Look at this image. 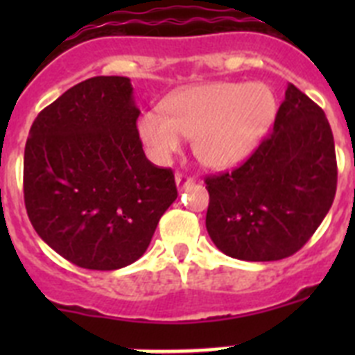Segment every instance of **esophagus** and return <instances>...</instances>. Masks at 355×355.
<instances>
[{
	"label": "esophagus",
	"instance_id": "esophagus-1",
	"mask_svg": "<svg viewBox=\"0 0 355 355\" xmlns=\"http://www.w3.org/2000/svg\"><path fill=\"white\" fill-rule=\"evenodd\" d=\"M175 187H178V190H180V192L181 190H187L188 187H192V180L183 174H178L175 175Z\"/></svg>",
	"mask_w": 355,
	"mask_h": 355
}]
</instances>
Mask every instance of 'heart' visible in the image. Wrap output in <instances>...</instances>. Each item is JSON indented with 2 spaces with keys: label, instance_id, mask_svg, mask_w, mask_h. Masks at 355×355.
<instances>
[{
  "label": "heart",
  "instance_id": "b5f03b06",
  "mask_svg": "<svg viewBox=\"0 0 355 355\" xmlns=\"http://www.w3.org/2000/svg\"><path fill=\"white\" fill-rule=\"evenodd\" d=\"M165 108L168 115L147 110L137 122L150 158L167 163L187 137L205 165L227 168L252 155L274 122L277 101L263 83L215 81L174 94Z\"/></svg>",
  "mask_w": 355,
  "mask_h": 355
}]
</instances>
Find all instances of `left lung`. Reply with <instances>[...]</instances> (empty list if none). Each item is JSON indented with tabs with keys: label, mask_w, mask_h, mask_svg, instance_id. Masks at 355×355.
Listing matches in <instances>:
<instances>
[{
	"label": "left lung",
	"mask_w": 355,
	"mask_h": 355,
	"mask_svg": "<svg viewBox=\"0 0 355 355\" xmlns=\"http://www.w3.org/2000/svg\"><path fill=\"white\" fill-rule=\"evenodd\" d=\"M334 139L324 110L288 83L274 130L233 172L206 178V229L218 250L277 261L313 236L334 200Z\"/></svg>",
	"instance_id": "8db88e82"
}]
</instances>
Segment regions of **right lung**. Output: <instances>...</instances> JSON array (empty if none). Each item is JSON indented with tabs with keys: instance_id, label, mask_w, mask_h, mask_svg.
<instances>
[{
	"instance_id": "1",
	"label": "right lung",
	"mask_w": 355,
	"mask_h": 355,
	"mask_svg": "<svg viewBox=\"0 0 355 355\" xmlns=\"http://www.w3.org/2000/svg\"><path fill=\"white\" fill-rule=\"evenodd\" d=\"M126 76H96L44 108L24 147V205L40 238L89 270L142 256L178 197L171 168L146 158Z\"/></svg>"
}]
</instances>
